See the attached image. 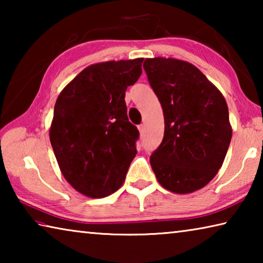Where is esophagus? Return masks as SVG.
<instances>
[{
	"instance_id": "1",
	"label": "esophagus",
	"mask_w": 263,
	"mask_h": 263,
	"mask_svg": "<svg viewBox=\"0 0 263 263\" xmlns=\"http://www.w3.org/2000/svg\"><path fill=\"white\" fill-rule=\"evenodd\" d=\"M138 130H139L140 133H142V132H144V130H145V125H142V124H141V125L138 126Z\"/></svg>"
}]
</instances>
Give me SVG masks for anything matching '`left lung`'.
I'll use <instances>...</instances> for the list:
<instances>
[{
	"label": "left lung",
	"mask_w": 263,
	"mask_h": 263,
	"mask_svg": "<svg viewBox=\"0 0 263 263\" xmlns=\"http://www.w3.org/2000/svg\"><path fill=\"white\" fill-rule=\"evenodd\" d=\"M161 103L163 139L149 158L159 183L175 194L202 189L217 175L232 127L221 92L190 62L173 58L144 61Z\"/></svg>",
	"instance_id": "8db88e82"
}]
</instances>
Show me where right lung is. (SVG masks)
Returning <instances> with one entry per match:
<instances>
[{
	"instance_id": "obj_1",
	"label": "right lung",
	"mask_w": 263,
	"mask_h": 263,
	"mask_svg": "<svg viewBox=\"0 0 263 263\" xmlns=\"http://www.w3.org/2000/svg\"><path fill=\"white\" fill-rule=\"evenodd\" d=\"M144 58L88 66L58 96L50 140L66 181L87 197L121 188L137 154L138 128L128 122L127 86L141 75Z\"/></svg>"
}]
</instances>
